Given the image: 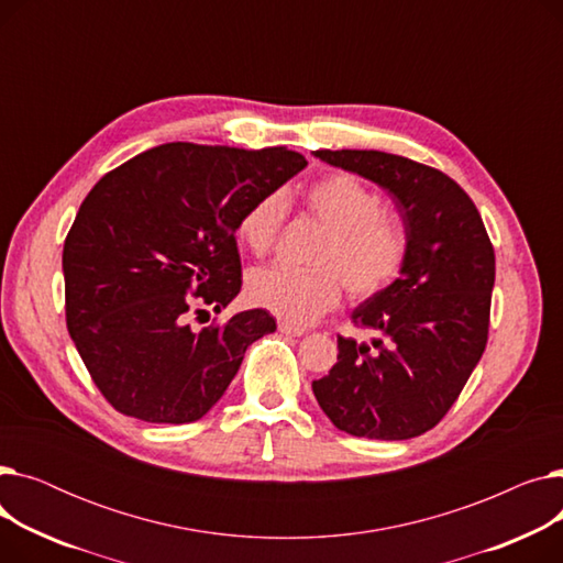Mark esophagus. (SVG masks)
I'll return each instance as SVG.
<instances>
[{
	"mask_svg": "<svg viewBox=\"0 0 563 563\" xmlns=\"http://www.w3.org/2000/svg\"><path fill=\"white\" fill-rule=\"evenodd\" d=\"M278 331L283 335H291V338H301L308 333L303 327H297V323H291V321H278Z\"/></svg>",
	"mask_w": 563,
	"mask_h": 563,
	"instance_id": "1",
	"label": "esophagus"
}]
</instances>
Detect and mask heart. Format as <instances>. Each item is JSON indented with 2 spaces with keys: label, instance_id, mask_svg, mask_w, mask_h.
<instances>
[{
  "label": "heart",
  "instance_id": "heart-1",
  "mask_svg": "<svg viewBox=\"0 0 563 563\" xmlns=\"http://www.w3.org/2000/svg\"><path fill=\"white\" fill-rule=\"evenodd\" d=\"M310 214L329 228L317 253V269L294 272L264 266L249 276V297L257 308L291 323H308L335 308L344 287L358 299L386 289L406 262V232L383 210L380 196L356 175L329 173L306 191ZM287 214L278 189L257 196L236 219V236L257 257L272 253Z\"/></svg>",
  "mask_w": 563,
  "mask_h": 563
}]
</instances>
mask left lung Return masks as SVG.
I'll list each match as a JSON object with an SVG mask.
<instances>
[{"label": "left lung", "mask_w": 563, "mask_h": 563, "mask_svg": "<svg viewBox=\"0 0 563 563\" xmlns=\"http://www.w3.org/2000/svg\"><path fill=\"white\" fill-rule=\"evenodd\" d=\"M386 189L406 228L401 278L353 310L372 344L338 338V363L312 380L329 420L351 435L408 440L459 399L488 342L495 251L470 196L438 168L378 151H317Z\"/></svg>", "instance_id": "8db88e82"}]
</instances>
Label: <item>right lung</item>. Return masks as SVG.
<instances>
[{
    "label": "right lung",
    "mask_w": 563,
    "mask_h": 563,
    "mask_svg": "<svg viewBox=\"0 0 563 563\" xmlns=\"http://www.w3.org/2000/svg\"><path fill=\"white\" fill-rule=\"evenodd\" d=\"M308 166L287 147L164 143L109 170L64 244L66 323L102 397L155 424L200 420L246 349L276 331L257 308L202 331L242 289L236 219ZM198 319V317H196Z\"/></svg>",
    "instance_id": "right-lung-1"
}]
</instances>
